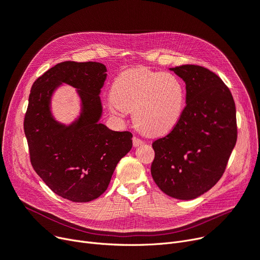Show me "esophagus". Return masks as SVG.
<instances>
[{
    "instance_id": "obj_1",
    "label": "esophagus",
    "mask_w": 260,
    "mask_h": 260,
    "mask_svg": "<svg viewBox=\"0 0 260 260\" xmlns=\"http://www.w3.org/2000/svg\"><path fill=\"white\" fill-rule=\"evenodd\" d=\"M132 142H133V146H134V147H138V146L144 144V141H143L142 139L138 138V137H134V138L132 139Z\"/></svg>"
}]
</instances>
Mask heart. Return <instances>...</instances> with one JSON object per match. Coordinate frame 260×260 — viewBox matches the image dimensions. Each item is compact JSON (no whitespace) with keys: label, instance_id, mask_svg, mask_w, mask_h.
Here are the masks:
<instances>
[{"label":"heart","instance_id":"1","mask_svg":"<svg viewBox=\"0 0 260 260\" xmlns=\"http://www.w3.org/2000/svg\"><path fill=\"white\" fill-rule=\"evenodd\" d=\"M185 88L171 73L130 69L115 78L110 108L114 113L133 111V121L143 133L158 137L170 132L183 114Z\"/></svg>","mask_w":260,"mask_h":260}]
</instances>
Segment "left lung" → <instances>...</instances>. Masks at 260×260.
Listing matches in <instances>:
<instances>
[{
	"label": "left lung",
	"mask_w": 260,
	"mask_h": 260,
	"mask_svg": "<svg viewBox=\"0 0 260 260\" xmlns=\"http://www.w3.org/2000/svg\"><path fill=\"white\" fill-rule=\"evenodd\" d=\"M170 70L186 84V106L178 125L152 143L151 176L169 197L190 200L224 174L237 142L236 107L214 72L196 64Z\"/></svg>",
	"instance_id": "8db88e82"
}]
</instances>
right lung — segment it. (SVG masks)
<instances>
[{"instance_id":"right-lung-1","label":"right lung","mask_w":260,"mask_h":260,"mask_svg":"<svg viewBox=\"0 0 260 260\" xmlns=\"http://www.w3.org/2000/svg\"><path fill=\"white\" fill-rule=\"evenodd\" d=\"M107 69L100 62L64 61L46 71L30 90L24 132L35 171L56 194L73 202L102 196L119 159L132 148V133L112 131L98 122L101 89ZM62 82L79 89L83 113L66 127L49 111L52 92Z\"/></svg>"}]
</instances>
